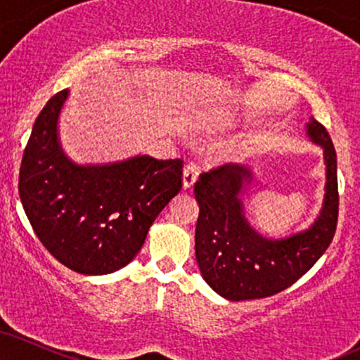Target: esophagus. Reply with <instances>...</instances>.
<instances>
[{"label":"esophagus","mask_w":360,"mask_h":360,"mask_svg":"<svg viewBox=\"0 0 360 360\" xmlns=\"http://www.w3.org/2000/svg\"><path fill=\"white\" fill-rule=\"evenodd\" d=\"M198 174H200V166L196 162H188L186 164L184 171H183V184L186 189L193 188V184L196 183Z\"/></svg>","instance_id":"1"}]
</instances>
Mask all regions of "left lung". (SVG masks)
Instances as JSON below:
<instances>
[{"instance_id":"8db88e82","label":"left lung","mask_w":360,"mask_h":360,"mask_svg":"<svg viewBox=\"0 0 360 360\" xmlns=\"http://www.w3.org/2000/svg\"><path fill=\"white\" fill-rule=\"evenodd\" d=\"M308 135L323 147L326 164L325 203L307 232L283 240L260 237L243 217L238 198L250 171L223 164L200 174L194 184L200 217L194 250L201 274L218 295L230 301L278 295L315 266L333 240L338 220L337 154L326 128L311 118Z\"/></svg>"}]
</instances>
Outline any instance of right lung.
<instances>
[{"label":"right lung","mask_w":360,"mask_h":360,"mask_svg":"<svg viewBox=\"0 0 360 360\" xmlns=\"http://www.w3.org/2000/svg\"><path fill=\"white\" fill-rule=\"evenodd\" d=\"M69 89L37 117L23 150L18 193L42 245L69 269L110 274L142 249L157 214L183 188V160L137 155L110 166H76L57 140Z\"/></svg>","instance_id":"right-lung-1"}]
</instances>
